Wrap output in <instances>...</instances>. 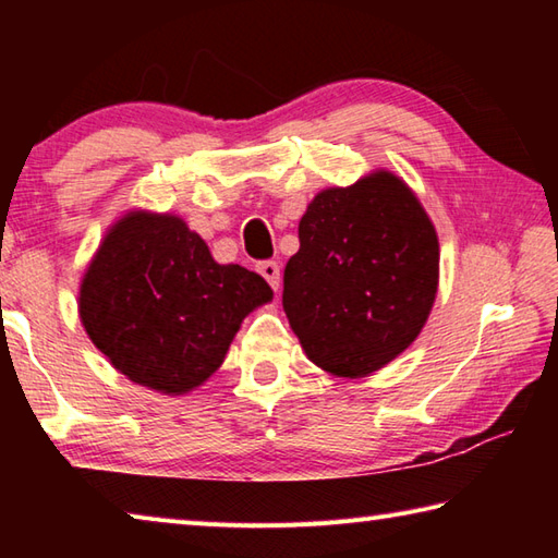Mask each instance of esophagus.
Instances as JSON below:
<instances>
[{"mask_svg": "<svg viewBox=\"0 0 558 558\" xmlns=\"http://www.w3.org/2000/svg\"><path fill=\"white\" fill-rule=\"evenodd\" d=\"M258 272L263 278L268 280V286L272 288V290H278L280 288V266L276 260H263V263H258Z\"/></svg>", "mask_w": 558, "mask_h": 558, "instance_id": "obj_1", "label": "esophagus"}]
</instances>
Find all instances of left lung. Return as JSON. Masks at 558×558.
Segmentation results:
<instances>
[{"label":"left lung","instance_id":"left-lung-1","mask_svg":"<svg viewBox=\"0 0 558 558\" xmlns=\"http://www.w3.org/2000/svg\"><path fill=\"white\" fill-rule=\"evenodd\" d=\"M282 307L319 369L362 379L409 349L433 310L440 245L413 189L389 169L323 189L302 214Z\"/></svg>","mask_w":558,"mask_h":558}]
</instances>
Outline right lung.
<instances>
[{
  "instance_id": "right-lung-1",
  "label": "right lung",
  "mask_w": 558,
  "mask_h": 558,
  "mask_svg": "<svg viewBox=\"0 0 558 558\" xmlns=\"http://www.w3.org/2000/svg\"><path fill=\"white\" fill-rule=\"evenodd\" d=\"M272 290L216 263L182 216L132 209L102 235L78 288L83 329L112 369L165 396L199 389Z\"/></svg>"
}]
</instances>
